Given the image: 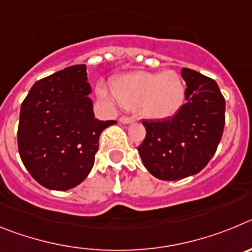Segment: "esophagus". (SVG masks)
<instances>
[{
	"label": "esophagus",
	"mask_w": 252,
	"mask_h": 252,
	"mask_svg": "<svg viewBox=\"0 0 252 252\" xmlns=\"http://www.w3.org/2000/svg\"><path fill=\"white\" fill-rule=\"evenodd\" d=\"M120 122L125 125H128V124H132L133 119L132 117H127V116H121V117H120Z\"/></svg>",
	"instance_id": "1"
}]
</instances>
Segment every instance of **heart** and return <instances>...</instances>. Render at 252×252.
Returning a JSON list of instances; mask_svg holds the SVG:
<instances>
[{
  "label": "heart",
  "instance_id": "b5f03b06",
  "mask_svg": "<svg viewBox=\"0 0 252 252\" xmlns=\"http://www.w3.org/2000/svg\"><path fill=\"white\" fill-rule=\"evenodd\" d=\"M111 91L124 108L150 120L171 119L186 102V84L175 70L126 73L111 82ZM99 93L107 97L104 88Z\"/></svg>",
  "mask_w": 252,
  "mask_h": 252
}]
</instances>
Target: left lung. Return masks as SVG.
<instances>
[{
	"label": "left lung",
	"mask_w": 252,
	"mask_h": 252,
	"mask_svg": "<svg viewBox=\"0 0 252 252\" xmlns=\"http://www.w3.org/2000/svg\"><path fill=\"white\" fill-rule=\"evenodd\" d=\"M187 83L182 110L171 119L142 121L145 140L137 148L158 179L179 180L202 170L215 155L224 127V98L213 79L182 69Z\"/></svg>",
	"instance_id": "obj_1"
}]
</instances>
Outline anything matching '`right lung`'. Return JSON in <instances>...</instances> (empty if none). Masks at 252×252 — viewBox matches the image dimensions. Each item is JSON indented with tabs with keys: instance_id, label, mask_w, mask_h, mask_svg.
<instances>
[{
	"instance_id": "right-lung-1",
	"label": "right lung",
	"mask_w": 252,
	"mask_h": 252,
	"mask_svg": "<svg viewBox=\"0 0 252 252\" xmlns=\"http://www.w3.org/2000/svg\"><path fill=\"white\" fill-rule=\"evenodd\" d=\"M86 64L37 81L20 110L19 153L31 177L53 190H68L90 174L101 132L115 121L94 119Z\"/></svg>"
}]
</instances>
